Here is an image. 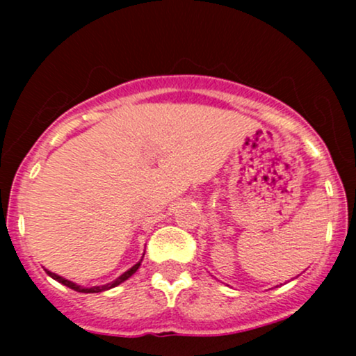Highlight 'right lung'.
<instances>
[{"mask_svg":"<svg viewBox=\"0 0 356 356\" xmlns=\"http://www.w3.org/2000/svg\"><path fill=\"white\" fill-rule=\"evenodd\" d=\"M142 259H144V256H142ZM142 259L138 261L137 264H134V266L130 268L129 271H125L124 275H120V276H118L115 281H112V283H107V284H104V286H92V288H83V286H80V284L73 283V281H70V280H65L63 276L56 275V273H51V271H48V269H44V271H47V275L50 276V277H53V280H55V281H58V283H61V284H63V286H68V288L73 289V291H79V293H102V291H107V289H112V288H115V286H118V284H120V283H124V281L129 280V277L132 276L134 273L137 271L138 266H140Z\"/></svg>","mask_w":356,"mask_h":356,"instance_id":"obj_1","label":"right lung"}]
</instances>
